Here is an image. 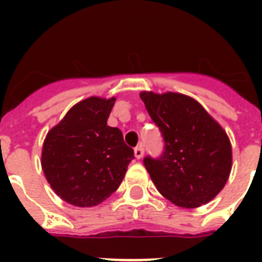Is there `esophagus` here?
Instances as JSON below:
<instances>
[{"mask_svg": "<svg viewBox=\"0 0 262 262\" xmlns=\"http://www.w3.org/2000/svg\"><path fill=\"white\" fill-rule=\"evenodd\" d=\"M135 156L137 158V159H141L144 156V147L143 145H137V147L135 148Z\"/></svg>", "mask_w": 262, "mask_h": 262, "instance_id": "obj_1", "label": "esophagus"}]
</instances>
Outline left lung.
Returning a JSON list of instances; mask_svg holds the SVG:
<instances>
[{
  "mask_svg": "<svg viewBox=\"0 0 262 262\" xmlns=\"http://www.w3.org/2000/svg\"><path fill=\"white\" fill-rule=\"evenodd\" d=\"M140 98L164 140L159 159H144L156 189L178 207L209 203L231 172V143L226 130L187 95L143 91Z\"/></svg>",
  "mask_w": 262,
  "mask_h": 262,
  "instance_id": "left-lung-1",
  "label": "left lung"
}]
</instances>
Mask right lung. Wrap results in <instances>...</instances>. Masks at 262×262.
Returning a JSON list of instances; mask_svg holds the SVG:
<instances>
[{"mask_svg": "<svg viewBox=\"0 0 262 262\" xmlns=\"http://www.w3.org/2000/svg\"><path fill=\"white\" fill-rule=\"evenodd\" d=\"M115 98L76 103L47 133L42 170L55 194L75 207H95L122 182L135 152L118 127L107 125Z\"/></svg>", "mask_w": 262, "mask_h": 262, "instance_id": "add662e5", "label": "right lung"}]
</instances>
